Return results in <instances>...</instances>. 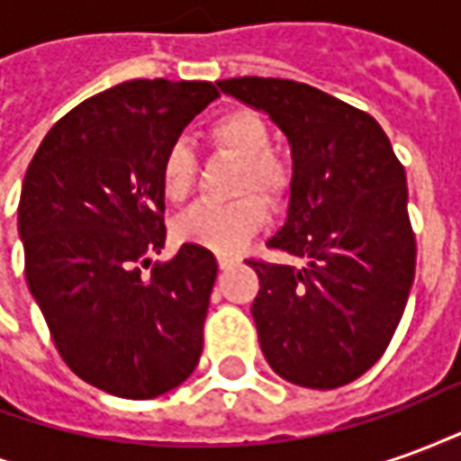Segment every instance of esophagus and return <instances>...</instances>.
I'll list each match as a JSON object with an SVG mask.
<instances>
[{
	"instance_id": "obj_1",
	"label": "esophagus",
	"mask_w": 461,
	"mask_h": 461,
	"mask_svg": "<svg viewBox=\"0 0 461 461\" xmlns=\"http://www.w3.org/2000/svg\"><path fill=\"white\" fill-rule=\"evenodd\" d=\"M237 264V259H231V257H220V269H231Z\"/></svg>"
}]
</instances>
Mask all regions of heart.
I'll return each instance as SVG.
<instances>
[{
  "label": "heart",
  "instance_id": "1",
  "mask_svg": "<svg viewBox=\"0 0 461 461\" xmlns=\"http://www.w3.org/2000/svg\"><path fill=\"white\" fill-rule=\"evenodd\" d=\"M207 140L244 162L240 192H261L267 200L281 202L289 194L291 170L276 152H271V131L257 111L234 108L212 121ZM160 190L165 200L180 204L194 190L197 160L187 142L175 140L162 152ZM267 202L259 194H247L237 202L217 204L200 202L177 217L175 231L182 241L202 244L207 249L231 254L264 227Z\"/></svg>",
  "mask_w": 461,
  "mask_h": 461
}]
</instances>
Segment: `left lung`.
<instances>
[{"label":"left lung","mask_w":461,"mask_h":461,"mask_svg":"<svg viewBox=\"0 0 461 461\" xmlns=\"http://www.w3.org/2000/svg\"><path fill=\"white\" fill-rule=\"evenodd\" d=\"M289 138L286 221L267 244L301 267L249 261L261 353L294 385L333 390L385 353L415 279L405 167L373 115L286 78L217 81Z\"/></svg>","instance_id":"8db88e82"}]
</instances>
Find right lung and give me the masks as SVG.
<instances>
[{
  "mask_svg": "<svg viewBox=\"0 0 461 461\" xmlns=\"http://www.w3.org/2000/svg\"><path fill=\"white\" fill-rule=\"evenodd\" d=\"M217 95L210 81H125L66 113L29 162L26 286L66 366L111 395H162L202 356L214 254L182 244L142 267L165 247L162 152Z\"/></svg>",
  "mask_w": 461,
  "mask_h": 461,
  "instance_id": "1",
  "label": "right lung"
}]
</instances>
